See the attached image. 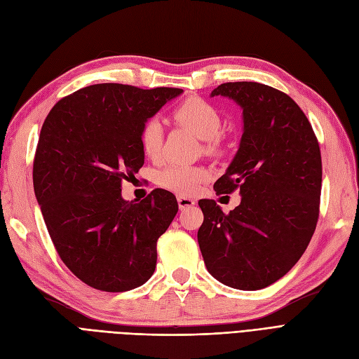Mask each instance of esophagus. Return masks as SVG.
I'll return each instance as SVG.
<instances>
[{"mask_svg": "<svg viewBox=\"0 0 359 359\" xmlns=\"http://www.w3.org/2000/svg\"><path fill=\"white\" fill-rule=\"evenodd\" d=\"M178 205H180V210H187L190 208V206L194 205V199L191 198H186V196H180L178 198Z\"/></svg>", "mask_w": 359, "mask_h": 359, "instance_id": "1", "label": "esophagus"}]
</instances>
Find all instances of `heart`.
<instances>
[{"instance_id": "1", "label": "heart", "mask_w": 359, "mask_h": 359, "mask_svg": "<svg viewBox=\"0 0 359 359\" xmlns=\"http://www.w3.org/2000/svg\"><path fill=\"white\" fill-rule=\"evenodd\" d=\"M175 121L189 128L203 140L205 153L215 154L223 149V116L214 104L202 97L191 95L181 102L172 112ZM140 148L149 158H157L163 147V127L157 118H149L140 127ZM208 178V170L202 166L170 165L158 172V186L181 196H190Z\"/></svg>"}]
</instances>
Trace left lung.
Returning a JSON list of instances; mask_svg holds the SVG:
<instances>
[{"label": "left lung", "mask_w": 359, "mask_h": 359, "mask_svg": "<svg viewBox=\"0 0 359 359\" xmlns=\"http://www.w3.org/2000/svg\"><path fill=\"white\" fill-rule=\"evenodd\" d=\"M211 95L243 107L240 149L217 194L240 190L229 214L211 199L199 201L203 223L198 243L210 274L223 285L259 290L289 273L316 229L322 190L318 137L287 94L257 82H226Z\"/></svg>", "instance_id": "obj_1"}]
</instances>
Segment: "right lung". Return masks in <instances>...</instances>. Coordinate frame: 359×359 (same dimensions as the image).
<instances>
[{
  "instance_id": "obj_1",
  "label": "right lung",
  "mask_w": 359,
  "mask_h": 359,
  "mask_svg": "<svg viewBox=\"0 0 359 359\" xmlns=\"http://www.w3.org/2000/svg\"><path fill=\"white\" fill-rule=\"evenodd\" d=\"M181 93L90 85L62 97L41 126L32 182L43 219L62 262L97 290H132L154 274L177 198L156 189L128 202L121 182L144 165L140 127Z\"/></svg>"
}]
</instances>
